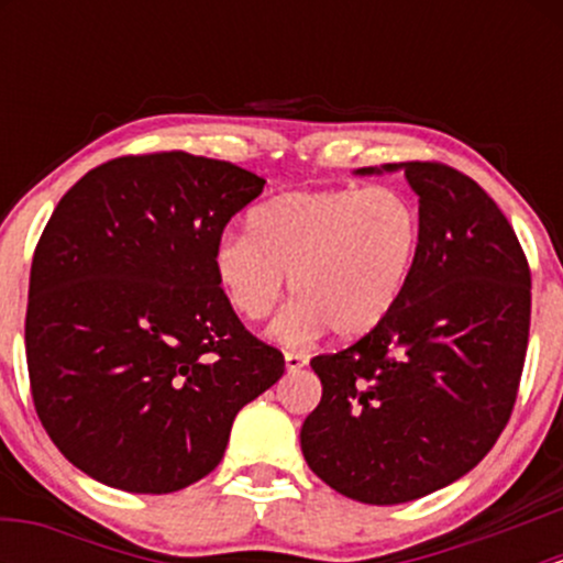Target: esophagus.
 Here are the masks:
<instances>
[{"label": "esophagus", "instance_id": "esophagus-1", "mask_svg": "<svg viewBox=\"0 0 563 563\" xmlns=\"http://www.w3.org/2000/svg\"><path fill=\"white\" fill-rule=\"evenodd\" d=\"M307 363H309L307 354H301V352H286V367H288V373L301 371V367L307 365Z\"/></svg>", "mask_w": 563, "mask_h": 563}]
</instances>
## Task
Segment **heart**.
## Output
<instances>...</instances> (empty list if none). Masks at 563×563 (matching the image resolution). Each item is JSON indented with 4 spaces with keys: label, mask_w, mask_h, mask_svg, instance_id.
Returning a JSON list of instances; mask_svg holds the SVG:
<instances>
[{
    "label": "heart",
    "mask_w": 563,
    "mask_h": 563,
    "mask_svg": "<svg viewBox=\"0 0 563 563\" xmlns=\"http://www.w3.org/2000/svg\"><path fill=\"white\" fill-rule=\"evenodd\" d=\"M421 245V209L405 190L328 187L256 206L249 232L219 238L211 267L230 307L251 322L269 318L290 277L296 301L273 328L286 344L322 328L360 339L402 299Z\"/></svg>",
    "instance_id": "b5f03b06"
}]
</instances>
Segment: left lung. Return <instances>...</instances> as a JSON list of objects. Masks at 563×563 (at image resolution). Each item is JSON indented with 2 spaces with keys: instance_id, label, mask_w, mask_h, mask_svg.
Returning <instances> with one entry per match:
<instances>
[{
  "instance_id": "8db88e82",
  "label": "left lung",
  "mask_w": 563,
  "mask_h": 563,
  "mask_svg": "<svg viewBox=\"0 0 563 563\" xmlns=\"http://www.w3.org/2000/svg\"><path fill=\"white\" fill-rule=\"evenodd\" d=\"M402 166L423 219L416 269L378 328L312 357L322 397L301 426L309 468L373 506L448 487L493 450L532 314L529 262L495 200L439 161Z\"/></svg>"
}]
</instances>
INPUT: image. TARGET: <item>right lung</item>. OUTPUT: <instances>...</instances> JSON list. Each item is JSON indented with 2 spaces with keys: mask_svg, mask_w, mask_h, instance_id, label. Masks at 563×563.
Listing matches in <instances>:
<instances>
[{
  "mask_svg": "<svg viewBox=\"0 0 563 563\" xmlns=\"http://www.w3.org/2000/svg\"><path fill=\"white\" fill-rule=\"evenodd\" d=\"M264 179L185 151L100 164L31 262L25 363L55 448L108 487L164 495L222 461L238 410L286 371L245 331L211 254Z\"/></svg>",
  "mask_w": 563,
  "mask_h": 563,
  "instance_id": "1",
  "label": "right lung"
}]
</instances>
